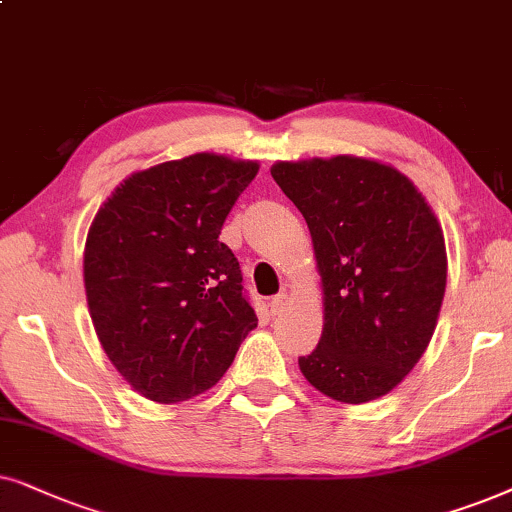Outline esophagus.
Here are the masks:
<instances>
[{
  "label": "esophagus",
  "instance_id": "1",
  "mask_svg": "<svg viewBox=\"0 0 512 512\" xmlns=\"http://www.w3.org/2000/svg\"><path fill=\"white\" fill-rule=\"evenodd\" d=\"M269 304H271V313H274V316H278V313H283L285 309H288V304H290L288 292H281V295L271 297Z\"/></svg>",
  "mask_w": 512,
  "mask_h": 512
}]
</instances>
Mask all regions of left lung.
I'll list each match as a JSON object with an SVG mask.
<instances>
[{
	"label": "left lung",
	"instance_id": "left-lung-1",
	"mask_svg": "<svg viewBox=\"0 0 512 512\" xmlns=\"http://www.w3.org/2000/svg\"><path fill=\"white\" fill-rule=\"evenodd\" d=\"M271 177L311 231L323 335L299 358L337 403L391 393L431 344L447 285L442 227L398 168L365 156L276 161Z\"/></svg>",
	"mask_w": 512,
	"mask_h": 512
}]
</instances>
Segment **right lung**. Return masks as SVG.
I'll return each mask as SVG.
<instances>
[{"label": "right lung", "instance_id": "obj_1", "mask_svg": "<svg viewBox=\"0 0 512 512\" xmlns=\"http://www.w3.org/2000/svg\"><path fill=\"white\" fill-rule=\"evenodd\" d=\"M260 163L199 152L128 175L95 213L84 288L117 372L161 405L206 393L257 327L222 224Z\"/></svg>", "mask_w": 512, "mask_h": 512}]
</instances>
